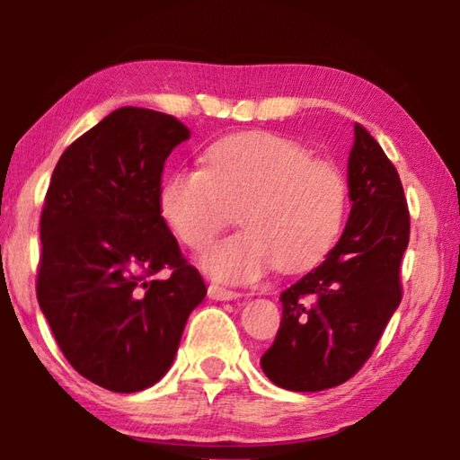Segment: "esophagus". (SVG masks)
<instances>
[{"label":"esophagus","instance_id":"34e87169","mask_svg":"<svg viewBox=\"0 0 460 460\" xmlns=\"http://www.w3.org/2000/svg\"><path fill=\"white\" fill-rule=\"evenodd\" d=\"M208 295H209V298H214V301H232V298L241 296V292L222 288V286H217V284H211L208 288Z\"/></svg>","mask_w":460,"mask_h":460}]
</instances>
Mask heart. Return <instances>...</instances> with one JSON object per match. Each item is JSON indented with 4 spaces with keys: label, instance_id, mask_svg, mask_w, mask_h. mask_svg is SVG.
<instances>
[{
    "label": "heart",
    "instance_id": "b5f03b06",
    "mask_svg": "<svg viewBox=\"0 0 460 460\" xmlns=\"http://www.w3.org/2000/svg\"><path fill=\"white\" fill-rule=\"evenodd\" d=\"M205 168L176 170L159 189V211L178 241L203 251L234 219L243 230L201 257L222 282H252L278 263L301 271L341 234L349 186L342 172L290 138L252 130L211 145Z\"/></svg>",
    "mask_w": 460,
    "mask_h": 460
}]
</instances>
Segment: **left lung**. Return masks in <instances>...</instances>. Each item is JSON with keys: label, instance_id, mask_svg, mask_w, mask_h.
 I'll list each match as a JSON object with an SVG mask.
<instances>
[{"label": "left lung", "instance_id": "1", "mask_svg": "<svg viewBox=\"0 0 460 460\" xmlns=\"http://www.w3.org/2000/svg\"><path fill=\"white\" fill-rule=\"evenodd\" d=\"M349 222L328 259L279 295L282 322L261 357L271 382L292 392L344 384L363 367L402 298L409 208L401 176L355 124L349 155Z\"/></svg>", "mask_w": 460, "mask_h": 460}]
</instances>
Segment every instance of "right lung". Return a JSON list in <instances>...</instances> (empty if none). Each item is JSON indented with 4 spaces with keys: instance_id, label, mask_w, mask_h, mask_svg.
Segmentation results:
<instances>
[{
    "instance_id": "1",
    "label": "right lung",
    "mask_w": 460,
    "mask_h": 460,
    "mask_svg": "<svg viewBox=\"0 0 460 460\" xmlns=\"http://www.w3.org/2000/svg\"><path fill=\"white\" fill-rule=\"evenodd\" d=\"M190 137L174 116L119 108L78 137L41 211L37 301L64 357L111 392L159 382L208 295L159 211L164 164ZM168 269V279L155 274Z\"/></svg>"
}]
</instances>
